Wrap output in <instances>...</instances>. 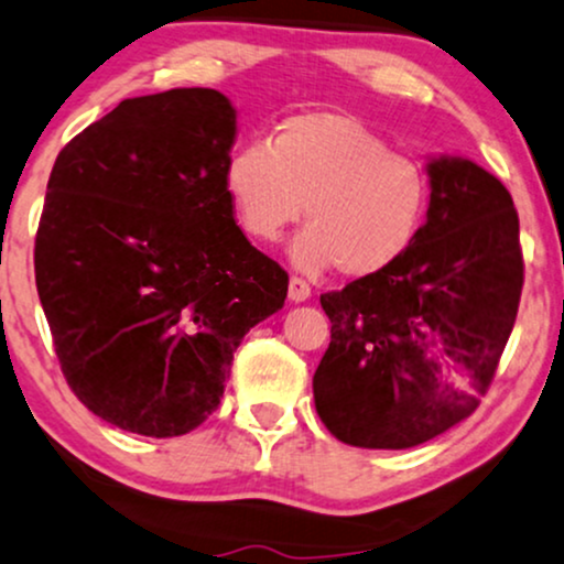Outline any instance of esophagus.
<instances>
[{
	"label": "esophagus",
	"instance_id": "1",
	"mask_svg": "<svg viewBox=\"0 0 564 564\" xmlns=\"http://www.w3.org/2000/svg\"><path fill=\"white\" fill-rule=\"evenodd\" d=\"M310 296H312L310 283H306L304 278L291 275V281H289V299H291V302H306Z\"/></svg>",
	"mask_w": 564,
	"mask_h": 564
}]
</instances>
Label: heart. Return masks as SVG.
Returning <instances> with one entry per match:
<instances>
[{"label": "heart", "instance_id": "1", "mask_svg": "<svg viewBox=\"0 0 564 564\" xmlns=\"http://www.w3.org/2000/svg\"><path fill=\"white\" fill-rule=\"evenodd\" d=\"M239 224L258 241L299 234L291 258L302 270L338 268L348 278L382 273L409 252L430 203L419 161L344 113H299L273 140H252L226 163Z\"/></svg>", "mask_w": 564, "mask_h": 564}]
</instances>
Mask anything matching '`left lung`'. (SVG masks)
Returning <instances> with one entry per match:
<instances>
[{"instance_id": "8db88e82", "label": "left lung", "mask_w": 564, "mask_h": 564, "mask_svg": "<svg viewBox=\"0 0 564 564\" xmlns=\"http://www.w3.org/2000/svg\"><path fill=\"white\" fill-rule=\"evenodd\" d=\"M426 171L430 208L409 252L319 296L333 327L315 409L354 447L403 451L471 416L516 325L523 252L510 192L468 159Z\"/></svg>"}]
</instances>
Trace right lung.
<instances>
[{"label":"right lung","instance_id":"right-lung-1","mask_svg":"<svg viewBox=\"0 0 564 564\" xmlns=\"http://www.w3.org/2000/svg\"><path fill=\"white\" fill-rule=\"evenodd\" d=\"M237 111L213 88L127 98L56 155L35 289L62 375L124 432L180 437L218 409L241 338L289 273L234 220Z\"/></svg>","mask_w":564,"mask_h":564}]
</instances>
